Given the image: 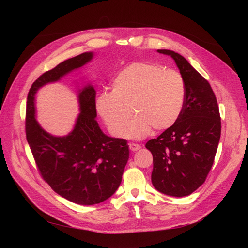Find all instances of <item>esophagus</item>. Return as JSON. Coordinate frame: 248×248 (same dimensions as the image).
<instances>
[{"mask_svg":"<svg viewBox=\"0 0 248 248\" xmlns=\"http://www.w3.org/2000/svg\"><path fill=\"white\" fill-rule=\"evenodd\" d=\"M140 149V146L138 145V144H134V142H132V144H129V150L133 151V152H136L138 150Z\"/></svg>","mask_w":248,"mask_h":248,"instance_id":"esophagus-1","label":"esophagus"}]
</instances>
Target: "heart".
<instances>
[{
  "label": "heart",
  "mask_w": 248,
  "mask_h": 248,
  "mask_svg": "<svg viewBox=\"0 0 248 248\" xmlns=\"http://www.w3.org/2000/svg\"><path fill=\"white\" fill-rule=\"evenodd\" d=\"M186 84L175 70L155 63L137 61L128 64L112 80V91H103L96 99V110L116 138L142 139L152 128L161 132L176 124L184 109ZM132 110L131 111L130 109Z\"/></svg>",
  "instance_id": "obj_1"
}]
</instances>
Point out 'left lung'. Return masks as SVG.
<instances>
[{
    "label": "left lung",
    "mask_w": 248,
    "mask_h": 248,
    "mask_svg": "<svg viewBox=\"0 0 248 248\" xmlns=\"http://www.w3.org/2000/svg\"><path fill=\"white\" fill-rule=\"evenodd\" d=\"M158 52L175 60L185 80L186 100L176 124L146 144L153 155L152 183L163 194L184 197L211 170L221 135L219 108L209 82L183 56L167 49Z\"/></svg>",
    "instance_id": "left-lung-1"
}]
</instances>
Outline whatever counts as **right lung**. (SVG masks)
Segmentation results:
<instances>
[{
    "instance_id": "right-lung-1",
    "label": "right lung",
    "mask_w": 248,
    "mask_h": 248,
    "mask_svg": "<svg viewBox=\"0 0 248 248\" xmlns=\"http://www.w3.org/2000/svg\"><path fill=\"white\" fill-rule=\"evenodd\" d=\"M93 57V52H85L39 76L29 90L26 108V138L39 172L52 190L79 205L106 201L120 187L129 155L127 140L110 138L100 129L93 85L78 91L80 113L67 136L55 137L44 131L36 121L34 101L39 88L60 80Z\"/></svg>"
}]
</instances>
